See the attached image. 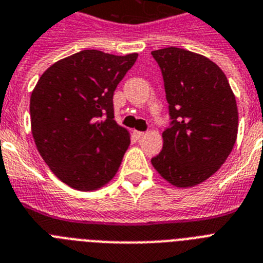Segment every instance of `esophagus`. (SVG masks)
<instances>
[{"label": "esophagus", "mask_w": 263, "mask_h": 263, "mask_svg": "<svg viewBox=\"0 0 263 263\" xmlns=\"http://www.w3.org/2000/svg\"><path fill=\"white\" fill-rule=\"evenodd\" d=\"M134 136H135V139H140L144 136V132H140V131H134Z\"/></svg>", "instance_id": "esophagus-1"}]
</instances>
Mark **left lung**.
Segmentation results:
<instances>
[{
    "instance_id": "1",
    "label": "left lung",
    "mask_w": 263,
    "mask_h": 263,
    "mask_svg": "<svg viewBox=\"0 0 263 263\" xmlns=\"http://www.w3.org/2000/svg\"><path fill=\"white\" fill-rule=\"evenodd\" d=\"M162 70L172 127L151 159L173 186L192 187L220 168L238 136V105L227 77L204 55L167 47L151 52Z\"/></svg>"
}]
</instances>
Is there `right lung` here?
<instances>
[{"label": "right lung", "mask_w": 263, "mask_h": 263, "mask_svg": "<svg viewBox=\"0 0 263 263\" xmlns=\"http://www.w3.org/2000/svg\"><path fill=\"white\" fill-rule=\"evenodd\" d=\"M136 58L80 51L50 66L32 90L36 148L72 189L97 191L120 167L131 136L113 120V93Z\"/></svg>", "instance_id": "obj_1"}]
</instances>
